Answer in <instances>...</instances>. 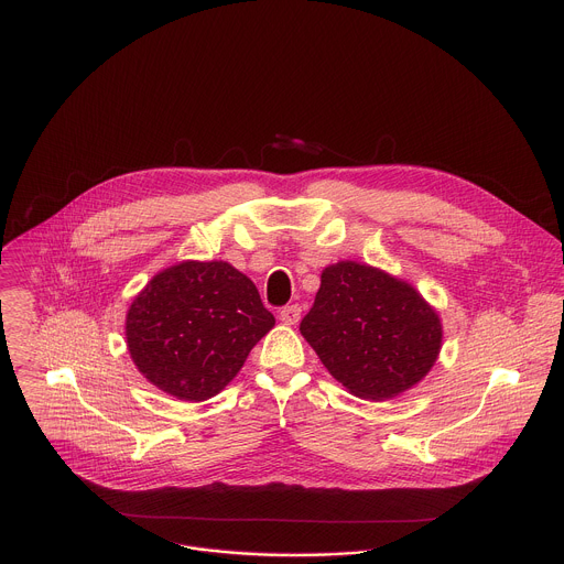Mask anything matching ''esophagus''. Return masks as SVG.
Returning a JSON list of instances; mask_svg holds the SVG:
<instances>
[{
	"label": "esophagus",
	"mask_w": 564,
	"mask_h": 564,
	"mask_svg": "<svg viewBox=\"0 0 564 564\" xmlns=\"http://www.w3.org/2000/svg\"><path fill=\"white\" fill-rule=\"evenodd\" d=\"M300 315H302V308H300L297 304L284 306V308L280 311V319H282V324H286V326L297 324V322H300Z\"/></svg>",
	"instance_id": "esophagus-1"
}]
</instances>
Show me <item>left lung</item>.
Listing matches in <instances>:
<instances>
[{
    "mask_svg": "<svg viewBox=\"0 0 564 564\" xmlns=\"http://www.w3.org/2000/svg\"><path fill=\"white\" fill-rule=\"evenodd\" d=\"M324 368L355 397L394 399L438 359V311L403 278L339 260L322 271L315 304L300 324Z\"/></svg>",
    "mask_w": 564,
    "mask_h": 564,
    "instance_id": "1",
    "label": "left lung"
}]
</instances>
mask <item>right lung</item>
<instances>
[{
    "label": "right lung",
    "instance_id": "add662e5",
    "mask_svg": "<svg viewBox=\"0 0 564 564\" xmlns=\"http://www.w3.org/2000/svg\"><path fill=\"white\" fill-rule=\"evenodd\" d=\"M275 326L256 284L225 260L161 269L126 313L137 370L181 401H207L240 372Z\"/></svg>",
    "mask_w": 564,
    "mask_h": 564
}]
</instances>
